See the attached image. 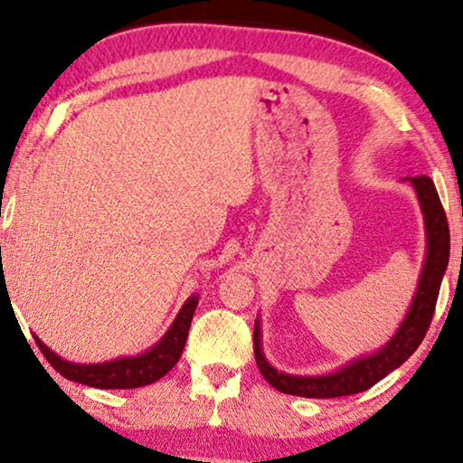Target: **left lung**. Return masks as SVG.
Segmentation results:
<instances>
[{
    "label": "left lung",
    "instance_id": "left-lung-1",
    "mask_svg": "<svg viewBox=\"0 0 463 463\" xmlns=\"http://www.w3.org/2000/svg\"><path fill=\"white\" fill-rule=\"evenodd\" d=\"M411 183H413L423 211V219H426L428 257L426 265H423L420 288H417L413 306H411L407 318H404L401 328H398V333L392 337L388 345L382 347V352L373 354L369 358L356 360V363L347 364L345 369L333 373V375L295 377L278 373L274 366L268 364V360L263 358L261 352V337H259L261 333H259V326H255L252 344H255L257 366L265 377V382L274 385L278 392L306 398H337L358 394V392L373 388L379 379H383L388 373L398 369L420 347L430 328V322H432L440 282L449 263L451 238H449L447 214L440 204L434 181L430 176L421 175L411 179Z\"/></svg>",
    "mask_w": 463,
    "mask_h": 463
}]
</instances>
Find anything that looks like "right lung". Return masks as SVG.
I'll list each match as a JSON object with an SVG mask.
<instances>
[{
	"mask_svg": "<svg viewBox=\"0 0 463 463\" xmlns=\"http://www.w3.org/2000/svg\"><path fill=\"white\" fill-rule=\"evenodd\" d=\"M195 306H198V297H192L183 309L176 316L175 325L170 331L164 335V339L157 344L154 350L137 358H122L113 360V363L105 364H73L56 356L50 352L40 339H35L37 347H40L43 356L62 377L71 379V382L90 385V388L100 390H130V388H143L157 382V379L166 375L173 366L179 363L183 347H185L189 325H192Z\"/></svg>",
	"mask_w": 463,
	"mask_h": 463,
	"instance_id": "1",
	"label": "right lung"
}]
</instances>
